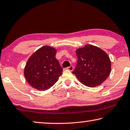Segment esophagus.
<instances>
[{"mask_svg":"<svg viewBox=\"0 0 130 130\" xmlns=\"http://www.w3.org/2000/svg\"><path fill=\"white\" fill-rule=\"evenodd\" d=\"M67 69H68V70H69L70 71H72L73 70V69H74V68H73V67L72 65H71V66H70V67H68Z\"/></svg>","mask_w":130,"mask_h":130,"instance_id":"34e87169","label":"esophagus"}]
</instances>
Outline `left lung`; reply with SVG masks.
<instances>
[{"mask_svg":"<svg viewBox=\"0 0 130 130\" xmlns=\"http://www.w3.org/2000/svg\"><path fill=\"white\" fill-rule=\"evenodd\" d=\"M76 53L77 63L72 73L84 86L96 87L108 77L111 71L110 59L104 50L86 44L77 48Z\"/></svg>","mask_w":130,"mask_h":130,"instance_id":"left-lung-1","label":"left lung"}]
</instances>
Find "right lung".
I'll use <instances>...</instances> for the list:
<instances>
[{"instance_id": "right-lung-1", "label": "right lung", "mask_w": 130, "mask_h": 130, "mask_svg": "<svg viewBox=\"0 0 130 130\" xmlns=\"http://www.w3.org/2000/svg\"><path fill=\"white\" fill-rule=\"evenodd\" d=\"M57 50L44 46L36 51L28 59L24 68L25 77L32 87L48 90L58 80L62 68L55 58Z\"/></svg>"}]
</instances>
